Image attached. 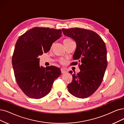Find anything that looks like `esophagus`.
Returning <instances> with one entry per match:
<instances>
[{"mask_svg":"<svg viewBox=\"0 0 124 124\" xmlns=\"http://www.w3.org/2000/svg\"><path fill=\"white\" fill-rule=\"evenodd\" d=\"M67 72V71L66 70V69L65 68H62L61 69V72L62 73H65Z\"/></svg>","mask_w":124,"mask_h":124,"instance_id":"esophagus-1","label":"esophagus"}]
</instances>
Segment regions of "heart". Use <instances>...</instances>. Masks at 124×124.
Returning <instances> with one entry per match:
<instances>
[{
    "instance_id": "obj_1",
    "label": "heart",
    "mask_w": 124,
    "mask_h": 124,
    "mask_svg": "<svg viewBox=\"0 0 124 124\" xmlns=\"http://www.w3.org/2000/svg\"><path fill=\"white\" fill-rule=\"evenodd\" d=\"M73 42L72 39L70 38H67L66 39H64L63 41V43L64 44H67V43H70V42ZM59 62H60L61 63H64L65 62V60L63 58H60V59H59Z\"/></svg>"
}]
</instances>
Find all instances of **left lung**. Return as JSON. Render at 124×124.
I'll use <instances>...</instances> for the list:
<instances>
[{
	"instance_id": "8db88e82",
	"label": "left lung",
	"mask_w": 124,
	"mask_h": 124,
	"mask_svg": "<svg viewBox=\"0 0 124 124\" xmlns=\"http://www.w3.org/2000/svg\"><path fill=\"white\" fill-rule=\"evenodd\" d=\"M62 31L76 43L73 55L76 62L71 65H76L79 62L80 70L79 73L72 75V81L67 86L68 91L77 98H86L96 91L104 76L107 66L105 44L97 33L88 29L76 27L62 28Z\"/></svg>"
}]
</instances>
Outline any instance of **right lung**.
I'll return each instance as SVG.
<instances>
[{
  "label": "right lung",
  "mask_w": 124,
  "mask_h": 124,
  "mask_svg": "<svg viewBox=\"0 0 124 124\" xmlns=\"http://www.w3.org/2000/svg\"><path fill=\"white\" fill-rule=\"evenodd\" d=\"M61 29L34 27L18 38L12 56V65L19 87L29 98H42L50 92L54 81L61 74L55 66L39 67V56L50 50L62 36Z\"/></svg>",
  "instance_id": "obj_1"
}]
</instances>
